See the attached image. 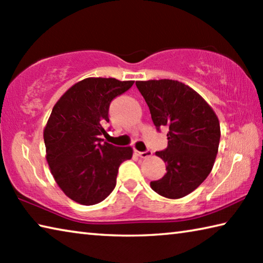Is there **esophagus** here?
I'll list each match as a JSON object with an SVG mask.
<instances>
[{
    "instance_id": "1",
    "label": "esophagus",
    "mask_w": 263,
    "mask_h": 263,
    "mask_svg": "<svg viewBox=\"0 0 263 263\" xmlns=\"http://www.w3.org/2000/svg\"><path fill=\"white\" fill-rule=\"evenodd\" d=\"M136 154L138 155V157L146 159V158H149L153 153H152V151H145V152H139V151H136Z\"/></svg>"
}]
</instances>
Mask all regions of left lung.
<instances>
[{
  "label": "left lung",
  "mask_w": 263,
  "mask_h": 263,
  "mask_svg": "<svg viewBox=\"0 0 263 263\" xmlns=\"http://www.w3.org/2000/svg\"><path fill=\"white\" fill-rule=\"evenodd\" d=\"M154 125L166 126L168 147L155 152L166 163L162 179L151 188L177 199L198 188L212 171L220 140L219 121L211 105L186 84L176 80L137 81Z\"/></svg>",
  "instance_id": "obj_1"
}]
</instances>
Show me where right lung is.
<instances>
[{"label":"right lung","mask_w":263,"mask_h":263,"mask_svg":"<svg viewBox=\"0 0 263 263\" xmlns=\"http://www.w3.org/2000/svg\"><path fill=\"white\" fill-rule=\"evenodd\" d=\"M135 81L87 78L73 84L53 106L44 127L46 160L64 194L82 205H94L115 189L118 168L133 149L102 142L109 106Z\"/></svg>","instance_id":"add662e5"}]
</instances>
